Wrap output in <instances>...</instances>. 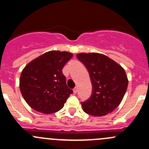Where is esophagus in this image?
<instances>
[{
    "mask_svg": "<svg viewBox=\"0 0 149 149\" xmlns=\"http://www.w3.org/2000/svg\"><path fill=\"white\" fill-rule=\"evenodd\" d=\"M77 91H78V87L76 86L74 88H73V92L76 94V93H77Z\"/></svg>",
    "mask_w": 149,
    "mask_h": 149,
    "instance_id": "obj_1",
    "label": "esophagus"
}]
</instances>
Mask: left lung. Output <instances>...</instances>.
Masks as SVG:
<instances>
[{"mask_svg":"<svg viewBox=\"0 0 149 149\" xmlns=\"http://www.w3.org/2000/svg\"><path fill=\"white\" fill-rule=\"evenodd\" d=\"M76 57L88 70L92 84L91 97L81 102L84 111L94 116L112 112L127 90L128 81L125 70L102 54L79 53Z\"/></svg>","mask_w":149,"mask_h":149,"instance_id":"1","label":"left lung"}]
</instances>
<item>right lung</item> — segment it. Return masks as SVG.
Listing matches in <instances>:
<instances>
[{"label": "right lung", "instance_id": "obj_1", "mask_svg": "<svg viewBox=\"0 0 149 149\" xmlns=\"http://www.w3.org/2000/svg\"><path fill=\"white\" fill-rule=\"evenodd\" d=\"M73 57L68 52L49 51L33 60L22 70L20 91L26 103L45 114L62 109L73 90L66 84L63 68Z\"/></svg>", "mask_w": 149, "mask_h": 149}]
</instances>
